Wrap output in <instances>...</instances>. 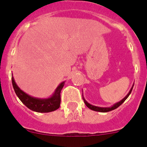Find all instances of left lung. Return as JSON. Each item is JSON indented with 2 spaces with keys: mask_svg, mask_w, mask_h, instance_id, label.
<instances>
[{
  "mask_svg": "<svg viewBox=\"0 0 147 147\" xmlns=\"http://www.w3.org/2000/svg\"><path fill=\"white\" fill-rule=\"evenodd\" d=\"M132 88H133V87H132ZM132 88H131L130 91L129 92V93H128V94H127V96H126L124 97V98H123V99H122L121 101V102H118V103L115 104V105H114L113 106V107H96V106H93V105H90L89 103H88V102H86V100H85V98H83V97H82V98H83V100H84V102H85V105H86L87 107H88V108L90 109V110H94V111H98V112L107 113V112H109V111H111V110H115V109L118 108V107H119V106H120V105H121V104L123 103V102H124V101H125V100L127 99V98H128V96H129V94H130V93H131V92H132Z\"/></svg>",
  "mask_w": 147,
  "mask_h": 147,
  "instance_id": "left-lung-1",
  "label": "left lung"
}]
</instances>
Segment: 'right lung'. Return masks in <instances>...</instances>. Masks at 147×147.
Here are the masks:
<instances>
[{
	"label": "right lung",
	"mask_w": 147,
	"mask_h": 147,
	"mask_svg": "<svg viewBox=\"0 0 147 147\" xmlns=\"http://www.w3.org/2000/svg\"><path fill=\"white\" fill-rule=\"evenodd\" d=\"M11 82H12L13 88L15 90V93L18 98L30 110L38 113H49L57 110L60 106V93L61 90L65 85L64 82L57 87L52 96L47 99H40V98L30 96L18 88L13 77H11Z\"/></svg>",
	"instance_id": "obj_1"
}]
</instances>
